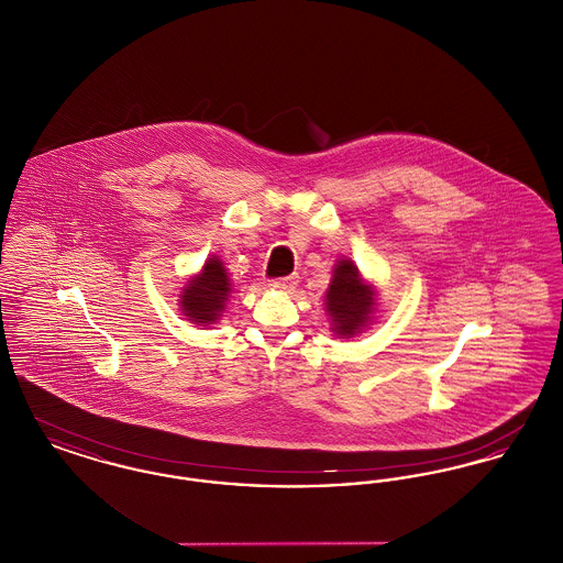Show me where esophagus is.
<instances>
[{
  "mask_svg": "<svg viewBox=\"0 0 563 563\" xmlns=\"http://www.w3.org/2000/svg\"><path fill=\"white\" fill-rule=\"evenodd\" d=\"M269 287L274 291H283V294H291L297 287V276H285V278H278V280H272Z\"/></svg>",
  "mask_w": 563,
  "mask_h": 563,
  "instance_id": "34e87169",
  "label": "esophagus"
}]
</instances>
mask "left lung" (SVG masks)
Returning a JSON list of instances; mask_svg holds the SVG:
<instances>
[{"instance_id": "obj_1", "label": "left lung", "mask_w": 563, "mask_h": 563, "mask_svg": "<svg viewBox=\"0 0 563 563\" xmlns=\"http://www.w3.org/2000/svg\"><path fill=\"white\" fill-rule=\"evenodd\" d=\"M324 310L331 331L342 340L363 333L374 322L377 291L352 260L342 257L335 262L331 283L324 291Z\"/></svg>"}]
</instances>
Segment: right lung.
I'll return each instance as SVG.
<instances>
[{"label": "right lung", "mask_w": 563, "mask_h": 563, "mask_svg": "<svg viewBox=\"0 0 563 563\" xmlns=\"http://www.w3.org/2000/svg\"><path fill=\"white\" fill-rule=\"evenodd\" d=\"M230 294L232 285L225 266L217 255H211L198 274L189 276L188 283L179 291V310L186 321L211 327L223 317Z\"/></svg>", "instance_id": "right-lung-1"}]
</instances>
